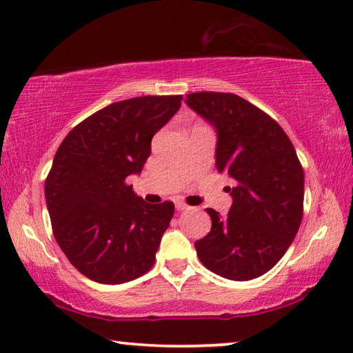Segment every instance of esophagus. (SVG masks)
Segmentation results:
<instances>
[{
  "label": "esophagus",
  "mask_w": 353,
  "mask_h": 353,
  "mask_svg": "<svg viewBox=\"0 0 353 353\" xmlns=\"http://www.w3.org/2000/svg\"><path fill=\"white\" fill-rule=\"evenodd\" d=\"M187 208H190V207L185 204V202H181V201L176 202V210L181 212V210H187Z\"/></svg>",
  "instance_id": "esophagus-1"
}]
</instances>
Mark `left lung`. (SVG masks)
<instances>
[{
  "mask_svg": "<svg viewBox=\"0 0 353 353\" xmlns=\"http://www.w3.org/2000/svg\"><path fill=\"white\" fill-rule=\"evenodd\" d=\"M185 103L216 129V168L232 179L225 218L207 208L212 229L194 243L202 265L246 282L288 250L303 214V170L277 121L234 93L199 92Z\"/></svg>",
  "mask_w": 353,
  "mask_h": 353,
  "instance_id": "left-lung-1",
  "label": "left lung"
}]
</instances>
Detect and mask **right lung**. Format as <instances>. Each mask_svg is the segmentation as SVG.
Instances as JSON below:
<instances>
[{
	"instance_id": "1",
	"label": "right lung",
	"mask_w": 353,
	"mask_h": 353,
	"mask_svg": "<svg viewBox=\"0 0 353 353\" xmlns=\"http://www.w3.org/2000/svg\"><path fill=\"white\" fill-rule=\"evenodd\" d=\"M181 94L113 103L65 137L45 181L52 234L71 265L93 282L146 274L174 204H148L126 179L140 174L152 137L181 109Z\"/></svg>"
}]
</instances>
